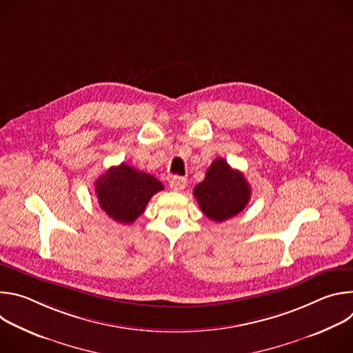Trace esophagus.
Returning <instances> with one entry per match:
<instances>
[{"mask_svg": "<svg viewBox=\"0 0 353 353\" xmlns=\"http://www.w3.org/2000/svg\"><path fill=\"white\" fill-rule=\"evenodd\" d=\"M169 185H170V188H172L173 191H181V190H184V188H185V185H187V180H185L184 177L174 176V177H172V179H170Z\"/></svg>", "mask_w": 353, "mask_h": 353, "instance_id": "34e87169", "label": "esophagus"}]
</instances>
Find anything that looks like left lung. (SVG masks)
<instances>
[{"instance_id": "8db88e82", "label": "left lung", "mask_w": 353, "mask_h": 353, "mask_svg": "<svg viewBox=\"0 0 353 353\" xmlns=\"http://www.w3.org/2000/svg\"><path fill=\"white\" fill-rule=\"evenodd\" d=\"M198 205L211 221L223 222L240 214L248 204L251 188L239 170L218 158L205 173V179L194 188Z\"/></svg>"}]
</instances>
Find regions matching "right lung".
Instances as JSON below:
<instances>
[{
  "label": "right lung",
  "mask_w": 353,
  "mask_h": 353,
  "mask_svg": "<svg viewBox=\"0 0 353 353\" xmlns=\"http://www.w3.org/2000/svg\"><path fill=\"white\" fill-rule=\"evenodd\" d=\"M163 190L154 176L139 172L127 163L113 166L96 180L99 205L110 218L132 223L143 214L149 199Z\"/></svg>",
  "instance_id": "right-lung-1"
}]
</instances>
